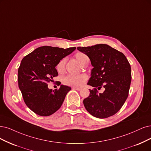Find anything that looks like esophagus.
<instances>
[{"mask_svg": "<svg viewBox=\"0 0 151 151\" xmlns=\"http://www.w3.org/2000/svg\"><path fill=\"white\" fill-rule=\"evenodd\" d=\"M73 90H76L77 91H80L81 88H77V87H73Z\"/></svg>", "mask_w": 151, "mask_h": 151, "instance_id": "obj_1", "label": "esophagus"}]
</instances>
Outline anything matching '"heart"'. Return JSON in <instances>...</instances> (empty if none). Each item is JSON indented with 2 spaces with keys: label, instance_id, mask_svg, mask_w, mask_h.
<instances>
[{
  "label": "heart",
  "instance_id": "obj_1",
  "mask_svg": "<svg viewBox=\"0 0 151 151\" xmlns=\"http://www.w3.org/2000/svg\"><path fill=\"white\" fill-rule=\"evenodd\" d=\"M75 57L78 61L82 65H85L89 62L88 57L86 54L83 53H76ZM66 61V58H63L58 61L57 66H56V69H57L59 73H63L65 71ZM87 79L88 76L85 73H81L79 75H68L63 78L62 82L65 85L78 88L84 85Z\"/></svg>",
  "mask_w": 151,
  "mask_h": 151
}]
</instances>
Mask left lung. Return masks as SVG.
Listing matches in <instances>:
<instances>
[{"label": "left lung", "mask_w": 151, "mask_h": 151, "mask_svg": "<svg viewBox=\"0 0 151 151\" xmlns=\"http://www.w3.org/2000/svg\"><path fill=\"white\" fill-rule=\"evenodd\" d=\"M90 58L93 68L88 85L94 87L83 100L89 113L107 118L118 113L127 98L131 82V65L125 55L106 44L77 47ZM102 87L105 90L98 93Z\"/></svg>", "instance_id": "obj_1"}]
</instances>
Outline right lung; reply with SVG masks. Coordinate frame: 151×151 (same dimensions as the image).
Listing matches in <instances>:
<instances>
[{
  "instance_id": "add662e5",
  "label": "right lung",
  "mask_w": 151,
  "mask_h": 151,
  "mask_svg": "<svg viewBox=\"0 0 151 151\" xmlns=\"http://www.w3.org/2000/svg\"><path fill=\"white\" fill-rule=\"evenodd\" d=\"M75 49L43 46L22 59L18 70L19 88L27 107L35 114L48 116L62 105L71 88L61 85L58 90L52 91L48 89L47 83L58 76L55 66L58 61Z\"/></svg>"
}]
</instances>
